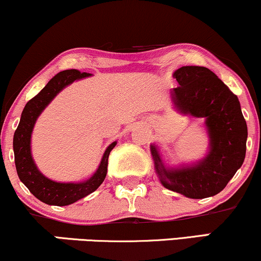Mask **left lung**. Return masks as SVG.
<instances>
[{"label": "left lung", "instance_id": "8db88e82", "mask_svg": "<svg viewBox=\"0 0 261 261\" xmlns=\"http://www.w3.org/2000/svg\"><path fill=\"white\" fill-rule=\"evenodd\" d=\"M179 83L173 89L180 111L204 117L211 150L192 167L167 169L160 153L151 145L156 172L166 189L189 198L219 194L232 179L246 157L248 129L236 94L213 71L203 66H182L173 73Z\"/></svg>", "mask_w": 261, "mask_h": 261}]
</instances>
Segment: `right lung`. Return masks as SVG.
Instances as JSON below:
<instances>
[{
    "label": "right lung",
    "mask_w": 261,
    "mask_h": 261,
    "mask_svg": "<svg viewBox=\"0 0 261 261\" xmlns=\"http://www.w3.org/2000/svg\"><path fill=\"white\" fill-rule=\"evenodd\" d=\"M89 75L91 73L81 72L79 70H65V71L57 73L37 95H35L31 100L27 102L21 112L20 122L13 138L15 168H17L19 179L24 182L29 191L43 203L50 205L71 204L95 191L106 176L108 159L111 150L116 145V141L106 149L100 166L94 175L82 182H57L48 179L41 174L31 157V133L38 116L64 87L76 80L88 77Z\"/></svg>",
    "instance_id": "right-lung-1"
}]
</instances>
